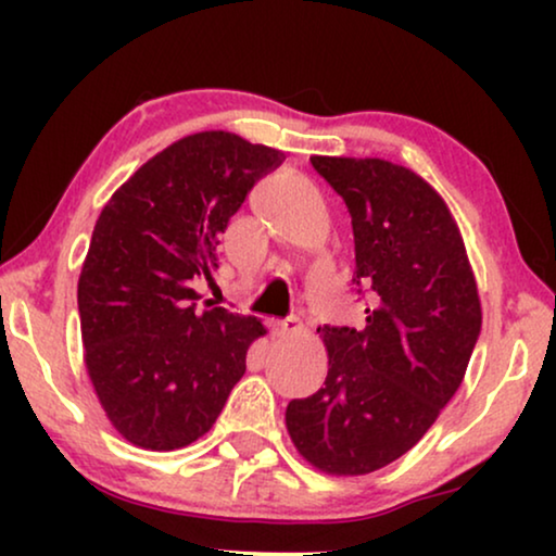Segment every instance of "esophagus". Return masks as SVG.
<instances>
[{
    "instance_id": "esophagus-1",
    "label": "esophagus",
    "mask_w": 556,
    "mask_h": 556,
    "mask_svg": "<svg viewBox=\"0 0 556 556\" xmlns=\"http://www.w3.org/2000/svg\"><path fill=\"white\" fill-rule=\"evenodd\" d=\"M295 164H303V159H295ZM273 321H276L278 329H288V326H291L293 318L288 316V314H278L276 318H273Z\"/></svg>"
}]
</instances>
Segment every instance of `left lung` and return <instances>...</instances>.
Instances as JSON below:
<instances>
[{
  "label": "left lung",
  "instance_id": "left-lung-1",
  "mask_svg": "<svg viewBox=\"0 0 556 556\" xmlns=\"http://www.w3.org/2000/svg\"><path fill=\"white\" fill-rule=\"evenodd\" d=\"M283 154L227 131L149 159L98 217L78 280L86 369L121 435L192 445L245 375L263 324L223 306L217 235Z\"/></svg>",
  "mask_w": 556,
  "mask_h": 556
}]
</instances>
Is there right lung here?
<instances>
[{
  "mask_svg": "<svg viewBox=\"0 0 556 556\" xmlns=\"http://www.w3.org/2000/svg\"><path fill=\"white\" fill-rule=\"evenodd\" d=\"M331 187L354 227L356 326L326 333L329 375L291 400L286 428L311 466L364 476L417 445L466 377L481 333L476 278L438 194L405 166L341 159Z\"/></svg>",
  "mask_w": 556,
  "mask_h": 556,
  "instance_id": "right-lung-1",
  "label": "right lung"
}]
</instances>
